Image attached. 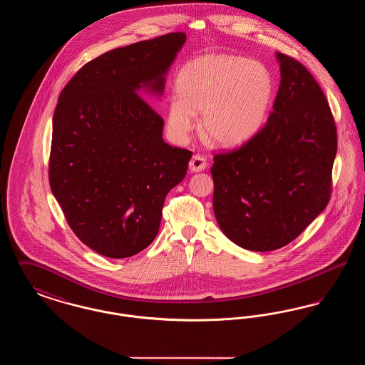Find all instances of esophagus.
I'll return each mask as SVG.
<instances>
[{
  "label": "esophagus",
  "mask_w": 365,
  "mask_h": 365,
  "mask_svg": "<svg viewBox=\"0 0 365 365\" xmlns=\"http://www.w3.org/2000/svg\"><path fill=\"white\" fill-rule=\"evenodd\" d=\"M208 165V161L207 158L201 155H194L191 157L190 163H189V168H190L191 173H200V171H204Z\"/></svg>",
  "instance_id": "1"
}]
</instances>
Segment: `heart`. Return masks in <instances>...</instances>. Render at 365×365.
I'll return each mask as SVG.
<instances>
[{
	"label": "heart",
	"instance_id": "1",
	"mask_svg": "<svg viewBox=\"0 0 365 365\" xmlns=\"http://www.w3.org/2000/svg\"><path fill=\"white\" fill-rule=\"evenodd\" d=\"M175 93L167 113L174 135L187 137L192 115L201 113L202 137L220 148H235L260 131L272 101L274 82L260 61L207 54L180 68Z\"/></svg>",
	"mask_w": 365,
	"mask_h": 365
}]
</instances>
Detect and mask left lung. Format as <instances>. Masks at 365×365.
I'll return each instance as SVG.
<instances>
[{
	"label": "left lung",
	"instance_id": "left-lung-1",
	"mask_svg": "<svg viewBox=\"0 0 365 365\" xmlns=\"http://www.w3.org/2000/svg\"><path fill=\"white\" fill-rule=\"evenodd\" d=\"M280 86L267 124L241 148L213 157V212L243 249L286 246L330 201L336 127L327 98L299 61L277 53Z\"/></svg>",
	"mask_w": 365,
	"mask_h": 365
}]
</instances>
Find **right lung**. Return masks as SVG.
<instances>
[{
  "mask_svg": "<svg viewBox=\"0 0 365 365\" xmlns=\"http://www.w3.org/2000/svg\"><path fill=\"white\" fill-rule=\"evenodd\" d=\"M185 42L171 33L109 51L60 93L51 189L73 234L105 257H131L153 242L164 200L186 176L190 150L164 142V120L140 94H163Z\"/></svg>",
  "mask_w": 365,
  "mask_h": 365,
  "instance_id": "obj_1",
  "label": "right lung"
}]
</instances>
